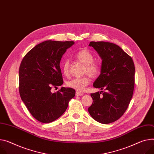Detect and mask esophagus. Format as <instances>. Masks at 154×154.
Listing matches in <instances>:
<instances>
[{
  "label": "esophagus",
  "instance_id": "1",
  "mask_svg": "<svg viewBox=\"0 0 154 154\" xmlns=\"http://www.w3.org/2000/svg\"><path fill=\"white\" fill-rule=\"evenodd\" d=\"M82 95H83V93L76 91V96H82Z\"/></svg>",
  "mask_w": 154,
  "mask_h": 154
}]
</instances>
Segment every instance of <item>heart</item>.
<instances>
[{
	"label": "heart",
	"mask_w": 154,
	"mask_h": 154,
	"mask_svg": "<svg viewBox=\"0 0 154 154\" xmlns=\"http://www.w3.org/2000/svg\"><path fill=\"white\" fill-rule=\"evenodd\" d=\"M76 60L85 65L83 74H87L91 78L96 77L100 72V65L97 62H94V57L92 52L87 49L78 51L75 55ZM62 70L64 75L69 74V61L65 60L62 64ZM89 78L85 76L81 78H74L67 81L68 87L74 89L78 92H82L89 84Z\"/></svg>",
	"instance_id": "obj_1"
}]
</instances>
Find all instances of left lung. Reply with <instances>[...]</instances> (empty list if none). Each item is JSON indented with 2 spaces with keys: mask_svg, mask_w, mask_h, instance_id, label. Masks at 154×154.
I'll list each match as a JSON object with an SVG mask.
<instances>
[{
  "mask_svg": "<svg viewBox=\"0 0 154 154\" xmlns=\"http://www.w3.org/2000/svg\"><path fill=\"white\" fill-rule=\"evenodd\" d=\"M102 58L101 72L93 86L103 89L91 94L93 102L88 109L97 122L109 124L124 114L133 97L135 67L132 58L118 45L108 42H90Z\"/></svg>",
  "mask_w": 154,
  "mask_h": 154,
  "instance_id": "obj_1",
  "label": "left lung"
}]
</instances>
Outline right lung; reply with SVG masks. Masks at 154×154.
I'll list each match as a JSON object with an SVG mask.
<instances>
[{
	"label": "right lung",
	"mask_w": 154,
	"mask_h": 154,
	"mask_svg": "<svg viewBox=\"0 0 154 154\" xmlns=\"http://www.w3.org/2000/svg\"><path fill=\"white\" fill-rule=\"evenodd\" d=\"M73 41H45L30 50L19 68L20 95L32 116L43 123L56 120L66 110L75 90L62 87L55 92L52 88L63 83L60 63Z\"/></svg>",
	"instance_id": "1"
}]
</instances>
